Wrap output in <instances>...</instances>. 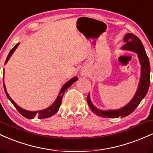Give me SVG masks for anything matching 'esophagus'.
<instances>
[{"instance_id": "esophagus-1", "label": "esophagus", "mask_w": 153, "mask_h": 153, "mask_svg": "<svg viewBox=\"0 0 153 153\" xmlns=\"http://www.w3.org/2000/svg\"><path fill=\"white\" fill-rule=\"evenodd\" d=\"M85 74H86L85 73H82V75H85Z\"/></svg>"}]
</instances>
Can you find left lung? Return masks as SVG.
<instances>
[{"label":"left lung","instance_id":"8db88e82","mask_svg":"<svg viewBox=\"0 0 153 153\" xmlns=\"http://www.w3.org/2000/svg\"><path fill=\"white\" fill-rule=\"evenodd\" d=\"M124 42L126 44L122 47L124 50H128L135 52L138 54L139 59L141 64V77H140V83L136 94L132 100L127 106L119 110L113 111H101L98 109L91 103L90 96H87V102L93 112L97 116L108 118H119V117H125L132 113L136 108L139 106L141 101L146 96L148 91L150 82V65L149 58L147 57L145 48L140 41V39L134 34L128 33L124 38Z\"/></svg>","mask_w":153,"mask_h":153}]
</instances>
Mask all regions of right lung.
I'll list each match as a JSON object with an SVG mask.
<instances>
[{
  "label": "right lung",
  "mask_w": 153,
  "mask_h": 153,
  "mask_svg": "<svg viewBox=\"0 0 153 153\" xmlns=\"http://www.w3.org/2000/svg\"><path fill=\"white\" fill-rule=\"evenodd\" d=\"M19 44H16V45L15 46L11 49V50L10 51L9 54H8V57H7L5 63H6L7 62H8V60L9 59L10 56H11V54H13V52L16 50V49L17 48V47L19 46ZM77 80H78V78L75 77V78H72L71 80H70L68 82H66V83L63 85V87L62 88V89H61V91H60V92H59L58 96H57V99H56V101H54V103H53V104H52L51 106L49 107V108H46V109L39 111H26L25 109H23V108H21V107H19L18 105H16V103L14 101H13V100L10 99L9 95H8V93H7L6 86H5V84H4V80H3V88H4V91H5V93H6L7 97H8V99L10 100V102L13 103V106L16 107V108L17 111H18L21 114H22V116H24V117H26V118H27V119H33L34 117H38L39 119H45V118H48V117H52V116L54 115V114L57 113V111L59 110V106H60L61 103H62V99L63 95H64L65 92L67 89L71 86L73 82L76 81Z\"/></svg>",
  "instance_id": "add662e5"
}]
</instances>
